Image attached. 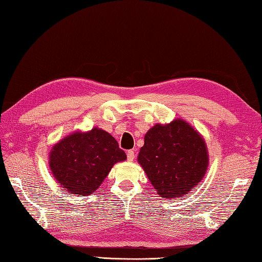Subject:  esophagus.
Listing matches in <instances>:
<instances>
[{
	"instance_id": "1",
	"label": "esophagus",
	"mask_w": 262,
	"mask_h": 262,
	"mask_svg": "<svg viewBox=\"0 0 262 262\" xmlns=\"http://www.w3.org/2000/svg\"><path fill=\"white\" fill-rule=\"evenodd\" d=\"M134 159H135V152L129 149V151L127 152V160L129 161V162H132V161H134Z\"/></svg>"
}]
</instances>
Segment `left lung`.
<instances>
[{
	"mask_svg": "<svg viewBox=\"0 0 262 262\" xmlns=\"http://www.w3.org/2000/svg\"><path fill=\"white\" fill-rule=\"evenodd\" d=\"M137 160L157 192L168 199L192 190L203 180L209 161L204 138L182 119L153 126Z\"/></svg>",
	"mask_w": 262,
	"mask_h": 262,
	"instance_id": "left-lung-1",
	"label": "left lung"
}]
</instances>
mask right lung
Returning a JSON list of instances; mask_svg holds the SVG:
<instances>
[{"mask_svg":"<svg viewBox=\"0 0 262 262\" xmlns=\"http://www.w3.org/2000/svg\"><path fill=\"white\" fill-rule=\"evenodd\" d=\"M127 159L109 133L94 127L74 132L55 144L49 153V168L65 191L89 196L108 176L111 168Z\"/></svg>","mask_w":262,"mask_h":262,"instance_id":"add662e5","label":"right lung"}]
</instances>
